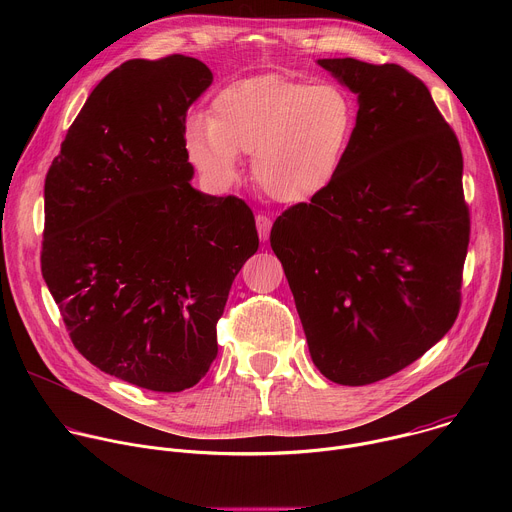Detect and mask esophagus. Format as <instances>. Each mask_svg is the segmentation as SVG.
I'll return each instance as SVG.
<instances>
[{
    "mask_svg": "<svg viewBox=\"0 0 512 512\" xmlns=\"http://www.w3.org/2000/svg\"><path fill=\"white\" fill-rule=\"evenodd\" d=\"M255 223H257V231H259L261 241H267L269 233H271V218L265 216V214H257L255 216Z\"/></svg>",
    "mask_w": 512,
    "mask_h": 512,
    "instance_id": "esophagus-1",
    "label": "esophagus"
}]
</instances>
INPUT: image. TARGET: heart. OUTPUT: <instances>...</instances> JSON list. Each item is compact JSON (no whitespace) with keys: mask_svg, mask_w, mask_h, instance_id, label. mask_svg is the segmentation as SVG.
<instances>
[{"mask_svg":"<svg viewBox=\"0 0 512 512\" xmlns=\"http://www.w3.org/2000/svg\"><path fill=\"white\" fill-rule=\"evenodd\" d=\"M356 105L336 85L291 81L275 72L218 91L206 119L184 129L190 162L216 186L239 176V156L265 196L281 204L312 202L340 176L356 133Z\"/></svg>","mask_w":512,"mask_h":512,"instance_id":"heart-1","label":"heart"}]
</instances>
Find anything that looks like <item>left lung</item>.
<instances>
[{"instance_id":"8db88e82","label":"left lung","mask_w":512,"mask_h":512,"mask_svg":"<svg viewBox=\"0 0 512 512\" xmlns=\"http://www.w3.org/2000/svg\"><path fill=\"white\" fill-rule=\"evenodd\" d=\"M358 95L344 168L271 229L318 371L387 379L440 342L460 312L470 212L462 150L427 87L399 64L322 58Z\"/></svg>"}]
</instances>
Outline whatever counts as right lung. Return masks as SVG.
<instances>
[{
	"mask_svg": "<svg viewBox=\"0 0 512 512\" xmlns=\"http://www.w3.org/2000/svg\"><path fill=\"white\" fill-rule=\"evenodd\" d=\"M196 58H133L93 89L44 182L42 277L75 348L158 393L194 387L216 322L255 255L237 196L190 186L186 111L210 87Z\"/></svg>",
	"mask_w": 512,
	"mask_h": 512,
	"instance_id": "1",
	"label": "right lung"
}]
</instances>
